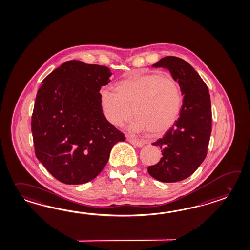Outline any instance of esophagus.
I'll return each mask as SVG.
<instances>
[{
  "label": "esophagus",
  "instance_id": "34e87169",
  "mask_svg": "<svg viewBox=\"0 0 250 250\" xmlns=\"http://www.w3.org/2000/svg\"><path fill=\"white\" fill-rule=\"evenodd\" d=\"M126 140H127L128 142H129L130 144H132V145H133V146H135V147L142 148V147L144 146V143H143V142L138 141V140H136V139L132 138V137H130V136H128Z\"/></svg>",
  "mask_w": 250,
  "mask_h": 250
}]
</instances>
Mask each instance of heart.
Segmentation results:
<instances>
[{
	"label": "heart",
	"mask_w": 250,
	"mask_h": 250,
	"mask_svg": "<svg viewBox=\"0 0 250 250\" xmlns=\"http://www.w3.org/2000/svg\"><path fill=\"white\" fill-rule=\"evenodd\" d=\"M113 89L100 92L103 115L114 126H122L133 115L136 118L129 126L133 133H165L178 120L183 105L178 83L160 73L130 74Z\"/></svg>",
	"instance_id": "b5f03b06"
}]
</instances>
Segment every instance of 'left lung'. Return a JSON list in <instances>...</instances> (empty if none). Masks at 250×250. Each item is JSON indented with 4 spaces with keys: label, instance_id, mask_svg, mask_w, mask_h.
<instances>
[{
    "label": "left lung",
    "instance_id": "obj_1",
    "mask_svg": "<svg viewBox=\"0 0 250 250\" xmlns=\"http://www.w3.org/2000/svg\"><path fill=\"white\" fill-rule=\"evenodd\" d=\"M152 67L169 71L184 98L178 120L152 144L161 148L162 157L148 167V173L161 182H178L190 177L206 159L211 133V98L205 82L183 59L166 56Z\"/></svg>",
    "mask_w": 250,
    "mask_h": 250
}]
</instances>
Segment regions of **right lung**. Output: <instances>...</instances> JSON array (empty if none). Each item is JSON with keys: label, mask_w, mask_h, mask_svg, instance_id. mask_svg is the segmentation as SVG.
<instances>
[{"label": "right lung", "mask_w": 250, "mask_h": 250, "mask_svg": "<svg viewBox=\"0 0 250 250\" xmlns=\"http://www.w3.org/2000/svg\"><path fill=\"white\" fill-rule=\"evenodd\" d=\"M105 66L65 62L44 78L37 93L31 131L36 156L68 185L94 179L125 136L106 121L100 90L110 83Z\"/></svg>", "instance_id": "add662e5"}]
</instances>
